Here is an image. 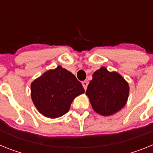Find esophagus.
<instances>
[{
    "mask_svg": "<svg viewBox=\"0 0 153 153\" xmlns=\"http://www.w3.org/2000/svg\"><path fill=\"white\" fill-rule=\"evenodd\" d=\"M82 85H83L84 90H86V88H87V86H88V82H87V80L83 81V82H82Z\"/></svg>",
    "mask_w": 153,
    "mask_h": 153,
    "instance_id": "1",
    "label": "esophagus"
}]
</instances>
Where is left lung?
Here are the masks:
<instances>
[{
    "instance_id": "obj_1",
    "label": "left lung",
    "mask_w": 153,
    "mask_h": 153,
    "mask_svg": "<svg viewBox=\"0 0 153 153\" xmlns=\"http://www.w3.org/2000/svg\"><path fill=\"white\" fill-rule=\"evenodd\" d=\"M129 90V85L120 74L101 67L93 74L86 93L97 113L110 116L125 106Z\"/></svg>"
}]
</instances>
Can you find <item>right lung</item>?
<instances>
[{
	"label": "right lung",
	"instance_id": "1",
	"mask_svg": "<svg viewBox=\"0 0 153 153\" xmlns=\"http://www.w3.org/2000/svg\"><path fill=\"white\" fill-rule=\"evenodd\" d=\"M84 93L72 73L57 67L31 83V98L37 110L48 118H57L70 109L76 97Z\"/></svg>",
	"mask_w": 153,
	"mask_h": 153
}]
</instances>
